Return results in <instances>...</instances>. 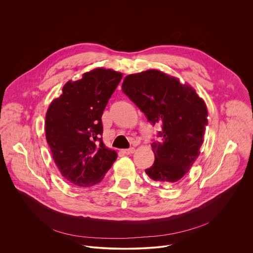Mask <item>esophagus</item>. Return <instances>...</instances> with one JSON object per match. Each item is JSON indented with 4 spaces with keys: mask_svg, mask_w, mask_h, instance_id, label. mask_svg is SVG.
<instances>
[{
    "mask_svg": "<svg viewBox=\"0 0 253 253\" xmlns=\"http://www.w3.org/2000/svg\"><path fill=\"white\" fill-rule=\"evenodd\" d=\"M134 152H135V148H134V147H131V148H129V149H125V150H124V153L127 154V155H131V154H133Z\"/></svg>",
    "mask_w": 253,
    "mask_h": 253,
    "instance_id": "1",
    "label": "esophagus"
}]
</instances>
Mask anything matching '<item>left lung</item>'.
I'll return each instance as SVG.
<instances>
[{
	"label": "left lung",
	"instance_id": "left-lung-1",
	"mask_svg": "<svg viewBox=\"0 0 253 253\" xmlns=\"http://www.w3.org/2000/svg\"><path fill=\"white\" fill-rule=\"evenodd\" d=\"M122 91L152 125L162 126V142L151 145L155 162L146 174L167 185L177 183L200 155L208 125L205 101L189 84L157 69L126 76Z\"/></svg>",
	"mask_w": 253,
	"mask_h": 253
}]
</instances>
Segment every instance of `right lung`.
Segmentation results:
<instances>
[{
  "mask_svg": "<svg viewBox=\"0 0 253 253\" xmlns=\"http://www.w3.org/2000/svg\"><path fill=\"white\" fill-rule=\"evenodd\" d=\"M122 73L96 68L68 81L45 115V137L62 177L77 187L102 181L117 153L102 142L101 117Z\"/></svg>",
  "mask_w": 253,
  "mask_h": 253,
  "instance_id": "1",
  "label": "right lung"
}]
</instances>
